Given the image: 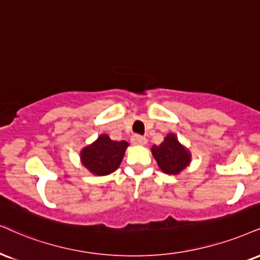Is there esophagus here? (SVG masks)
Listing matches in <instances>:
<instances>
[{"mask_svg": "<svg viewBox=\"0 0 260 260\" xmlns=\"http://www.w3.org/2000/svg\"><path fill=\"white\" fill-rule=\"evenodd\" d=\"M131 143L133 145H146L147 139L141 135H133L131 136Z\"/></svg>", "mask_w": 260, "mask_h": 260, "instance_id": "obj_1", "label": "esophagus"}]
</instances>
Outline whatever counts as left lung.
Instances as JSON below:
<instances>
[{
	"label": "left lung",
	"instance_id": "left-lung-1",
	"mask_svg": "<svg viewBox=\"0 0 260 260\" xmlns=\"http://www.w3.org/2000/svg\"><path fill=\"white\" fill-rule=\"evenodd\" d=\"M152 153L161 171L169 175L179 174L190 161L189 152L172 134L166 136L160 146H153Z\"/></svg>",
	"mask_w": 260,
	"mask_h": 260
}]
</instances>
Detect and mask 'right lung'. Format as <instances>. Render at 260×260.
Masks as SVG:
<instances>
[{
	"label": "right lung",
	"instance_id": "right-lung-1",
	"mask_svg": "<svg viewBox=\"0 0 260 260\" xmlns=\"http://www.w3.org/2000/svg\"><path fill=\"white\" fill-rule=\"evenodd\" d=\"M129 143L113 141L107 135H101L94 143L81 152L83 165L94 175H110L119 168L125 149Z\"/></svg>",
	"mask_w": 260,
	"mask_h": 260
}]
</instances>
